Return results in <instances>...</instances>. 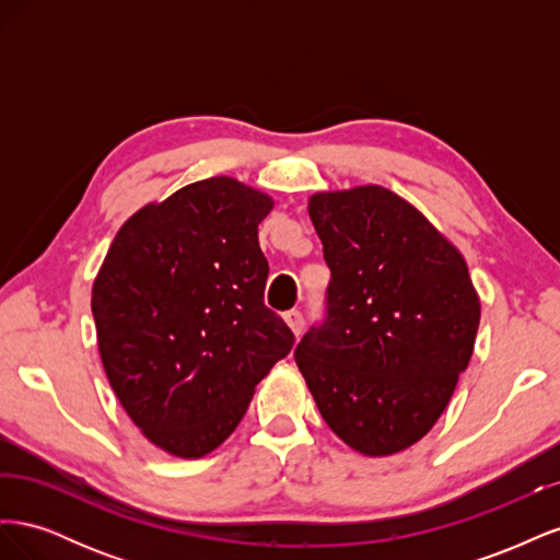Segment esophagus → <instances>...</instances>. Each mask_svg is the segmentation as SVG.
I'll list each match as a JSON object with an SVG mask.
<instances>
[{"label":"esophagus","instance_id":"34e87169","mask_svg":"<svg viewBox=\"0 0 560 560\" xmlns=\"http://www.w3.org/2000/svg\"><path fill=\"white\" fill-rule=\"evenodd\" d=\"M284 322H287V325H290V329H292L296 336L303 331V325H306V319H303L301 311H287V313H284Z\"/></svg>","mask_w":560,"mask_h":560}]
</instances>
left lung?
I'll return each mask as SVG.
<instances>
[{
    "instance_id": "1",
    "label": "left lung",
    "mask_w": 560,
    "mask_h": 560,
    "mask_svg": "<svg viewBox=\"0 0 560 560\" xmlns=\"http://www.w3.org/2000/svg\"><path fill=\"white\" fill-rule=\"evenodd\" d=\"M331 270L327 313L294 350L336 436L393 455L425 436L469 364L481 303L467 264L383 186L311 196Z\"/></svg>"
}]
</instances>
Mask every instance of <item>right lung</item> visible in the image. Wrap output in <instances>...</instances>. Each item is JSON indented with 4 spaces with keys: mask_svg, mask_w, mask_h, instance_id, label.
Here are the masks:
<instances>
[{
    "mask_svg": "<svg viewBox=\"0 0 560 560\" xmlns=\"http://www.w3.org/2000/svg\"><path fill=\"white\" fill-rule=\"evenodd\" d=\"M273 198L233 177L184 186L118 229L93 282L105 374L151 444L202 457L243 420L294 334L266 308L259 224Z\"/></svg>",
    "mask_w": 560,
    "mask_h": 560,
    "instance_id": "obj_1",
    "label": "right lung"
}]
</instances>
